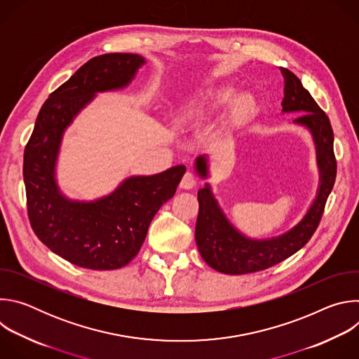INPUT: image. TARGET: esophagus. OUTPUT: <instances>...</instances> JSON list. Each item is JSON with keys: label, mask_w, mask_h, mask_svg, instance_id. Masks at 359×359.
I'll return each mask as SVG.
<instances>
[{"label": "esophagus", "mask_w": 359, "mask_h": 359, "mask_svg": "<svg viewBox=\"0 0 359 359\" xmlns=\"http://www.w3.org/2000/svg\"><path fill=\"white\" fill-rule=\"evenodd\" d=\"M196 186V179L194 176L190 173V172H186L184 176L182 177V182H180V187L184 189V190H190Z\"/></svg>", "instance_id": "obj_1"}]
</instances>
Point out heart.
Returning <instances> with one entry per match:
<instances>
[{
  "mask_svg": "<svg viewBox=\"0 0 359 359\" xmlns=\"http://www.w3.org/2000/svg\"><path fill=\"white\" fill-rule=\"evenodd\" d=\"M236 89L231 86H216L201 92L190 105L184 109L180 121L189 126L196 128L203 125L210 115L231 106V115L234 119H243L254 112L255 104L250 95H240L236 97Z\"/></svg>",
  "mask_w": 359,
  "mask_h": 359,
  "instance_id": "1",
  "label": "heart"
}]
</instances>
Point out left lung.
<instances>
[{"label":"left lung","instance_id":"obj_1","mask_svg":"<svg viewBox=\"0 0 359 359\" xmlns=\"http://www.w3.org/2000/svg\"><path fill=\"white\" fill-rule=\"evenodd\" d=\"M280 71L284 76L283 114H301L294 119V123L311 132L317 150L320 187L309 212L298 224L280 236L264 240L245 237L229 222L209 183L197 191L198 216L194 233L196 244L203 260L223 274L240 276L262 271L284 262L302 248L317 230L327 198L335 183L337 161L334 155V132L330 119L291 71L287 68H280ZM194 169L200 177L208 179V158L204 155L198 156Z\"/></svg>","mask_w":359,"mask_h":359}]
</instances>
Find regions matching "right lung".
Returning a JSON list of instances; mask_svg holds the SVG:
<instances>
[{
    "instance_id": "1",
    "label": "right lung",
    "mask_w": 359,
    "mask_h": 359,
    "mask_svg": "<svg viewBox=\"0 0 359 359\" xmlns=\"http://www.w3.org/2000/svg\"><path fill=\"white\" fill-rule=\"evenodd\" d=\"M144 58L105 54L89 60L42 105L24 151V183L31 227L60 257L90 270H116L139 252L162 204L172 198L183 165L151 176H130L93 201L62 194L55 168L64 132L97 92L128 86Z\"/></svg>"
}]
</instances>
